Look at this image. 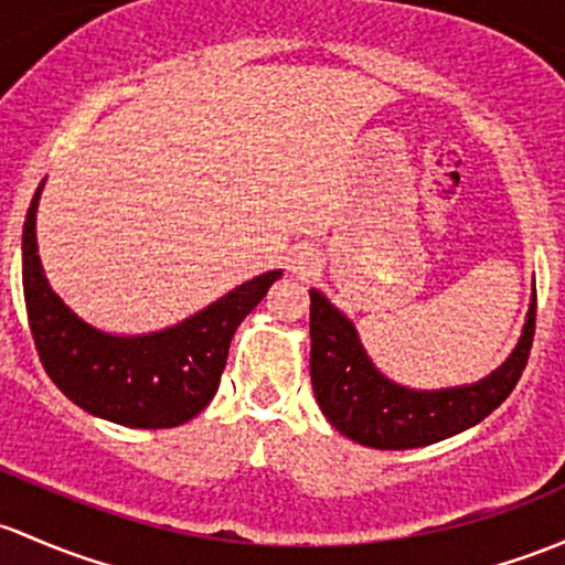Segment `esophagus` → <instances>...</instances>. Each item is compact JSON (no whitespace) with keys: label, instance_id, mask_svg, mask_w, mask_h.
Returning <instances> with one entry per match:
<instances>
[{"label":"esophagus","instance_id":"34e87169","mask_svg":"<svg viewBox=\"0 0 565 565\" xmlns=\"http://www.w3.org/2000/svg\"><path fill=\"white\" fill-rule=\"evenodd\" d=\"M292 270L298 273V276H313V273H317V259H313L311 254H302L298 263H295Z\"/></svg>","mask_w":565,"mask_h":565}]
</instances>
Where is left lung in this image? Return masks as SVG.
<instances>
[{
	"label": "left lung",
	"mask_w": 565,
	"mask_h": 565,
	"mask_svg": "<svg viewBox=\"0 0 565 565\" xmlns=\"http://www.w3.org/2000/svg\"><path fill=\"white\" fill-rule=\"evenodd\" d=\"M536 332V295L512 358L471 387L417 392L373 367L354 324L311 289V384L328 423L362 447L414 449L482 423L518 387Z\"/></svg>",
	"instance_id": "left-lung-1"
}]
</instances>
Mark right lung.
<instances>
[{"label":"right lung","mask_w":565,"mask_h":565,"mask_svg":"<svg viewBox=\"0 0 565 565\" xmlns=\"http://www.w3.org/2000/svg\"><path fill=\"white\" fill-rule=\"evenodd\" d=\"M23 222V300L34 349L51 382L83 412L127 427H175L216 395L237 324L265 298L281 270L241 284L175 328L118 338L81 322L47 287L38 257L34 213Z\"/></svg>","instance_id":"add662e5"}]
</instances>
